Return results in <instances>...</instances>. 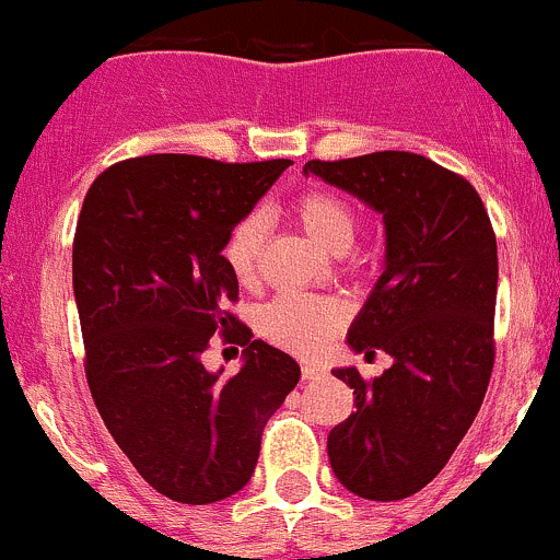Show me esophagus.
Here are the masks:
<instances>
[{"label":"esophagus","instance_id":"obj_1","mask_svg":"<svg viewBox=\"0 0 560 560\" xmlns=\"http://www.w3.org/2000/svg\"><path fill=\"white\" fill-rule=\"evenodd\" d=\"M325 374V369H322V365H316V363H303V369H301V376L306 382H312V380H319V376Z\"/></svg>","mask_w":560,"mask_h":560}]
</instances>
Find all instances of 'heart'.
I'll return each mask as SVG.
<instances>
[{"instance_id":"1","label":"heart","mask_w":560,"mask_h":560,"mask_svg":"<svg viewBox=\"0 0 560 560\" xmlns=\"http://www.w3.org/2000/svg\"><path fill=\"white\" fill-rule=\"evenodd\" d=\"M298 224L316 246L330 254H347L354 241V211L343 197L325 189H312L292 202ZM265 224L259 217H246L230 230L224 241V262L238 284H254L257 259L262 252ZM347 319V306L338 298L281 295L262 306L257 322L265 338L298 354H316Z\"/></svg>"}]
</instances>
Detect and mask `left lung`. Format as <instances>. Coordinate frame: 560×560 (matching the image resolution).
I'll return each mask as SVG.
<instances>
[{"instance_id":"8db88e82","label":"left lung","mask_w":560,"mask_h":560,"mask_svg":"<svg viewBox=\"0 0 560 560\" xmlns=\"http://www.w3.org/2000/svg\"><path fill=\"white\" fill-rule=\"evenodd\" d=\"M306 175L382 213L385 273L349 327V347L393 365L365 382L332 376L358 409L330 431L332 474L360 499L398 501L425 488L466 436L493 371L499 287L495 233L463 175L409 151L312 160Z\"/></svg>"}]
</instances>
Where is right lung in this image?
I'll use <instances>...</instances> for the list:
<instances>
[{
	"label": "right lung",
	"instance_id": "1",
	"mask_svg": "<svg viewBox=\"0 0 560 560\" xmlns=\"http://www.w3.org/2000/svg\"><path fill=\"white\" fill-rule=\"evenodd\" d=\"M151 154L107 167L72 244V290L100 417L140 477L178 504L230 499L252 479L262 428L301 365L252 338L228 303L230 230L290 167ZM246 346L235 377L201 365L210 336Z\"/></svg>",
	"mask_w": 560,
	"mask_h": 560
}]
</instances>
